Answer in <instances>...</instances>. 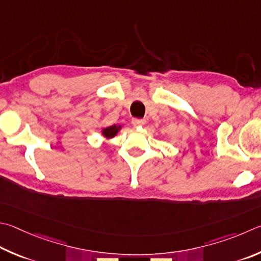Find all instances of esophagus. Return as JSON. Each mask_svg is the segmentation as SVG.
<instances>
[{
    "instance_id": "esophagus-1",
    "label": "esophagus",
    "mask_w": 261,
    "mask_h": 261,
    "mask_svg": "<svg viewBox=\"0 0 261 261\" xmlns=\"http://www.w3.org/2000/svg\"><path fill=\"white\" fill-rule=\"evenodd\" d=\"M132 123H134V125L136 126H143L145 121L141 120V118H134V120H132Z\"/></svg>"
}]
</instances>
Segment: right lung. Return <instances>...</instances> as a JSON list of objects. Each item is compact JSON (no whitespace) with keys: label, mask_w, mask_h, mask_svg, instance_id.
<instances>
[{"label":"right lung","mask_w":261,"mask_h":261,"mask_svg":"<svg viewBox=\"0 0 261 261\" xmlns=\"http://www.w3.org/2000/svg\"><path fill=\"white\" fill-rule=\"evenodd\" d=\"M121 130V125H112V126H108V127H105V129H102L101 132H102V136L105 137V138L107 139H111L113 138V137H115L117 135V132Z\"/></svg>","instance_id":"add662e5"}]
</instances>
